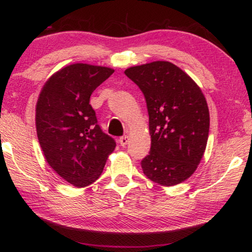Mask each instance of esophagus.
I'll return each instance as SVG.
<instances>
[{"label":"esophagus","mask_w":252,"mask_h":252,"mask_svg":"<svg viewBox=\"0 0 252 252\" xmlns=\"http://www.w3.org/2000/svg\"><path fill=\"white\" fill-rule=\"evenodd\" d=\"M128 141H129V137L127 136V135H125V136H122L119 139V143H120V146L122 147H125L127 143H128Z\"/></svg>","instance_id":"1"}]
</instances>
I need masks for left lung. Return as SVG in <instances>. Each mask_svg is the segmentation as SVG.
Returning <instances> with one entry per match:
<instances>
[{
  "label": "left lung",
  "instance_id": "obj_1",
  "mask_svg": "<svg viewBox=\"0 0 252 252\" xmlns=\"http://www.w3.org/2000/svg\"><path fill=\"white\" fill-rule=\"evenodd\" d=\"M147 102L150 153L143 173L158 185L174 186L194 173L204 155L210 115L201 88L177 65L157 61L127 68Z\"/></svg>",
  "mask_w": 252,
  "mask_h": 252
}]
</instances>
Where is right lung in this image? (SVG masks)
Returning a JSON list of instances; mask_svg holds the SVG:
<instances>
[{
	"mask_svg": "<svg viewBox=\"0 0 252 252\" xmlns=\"http://www.w3.org/2000/svg\"><path fill=\"white\" fill-rule=\"evenodd\" d=\"M115 70L71 64L51 75L36 103V133L49 166L68 184L86 187L102 174L116 142L97 124L91 95Z\"/></svg>",
	"mask_w": 252,
	"mask_h": 252,
	"instance_id": "obj_1",
	"label": "right lung"
}]
</instances>
